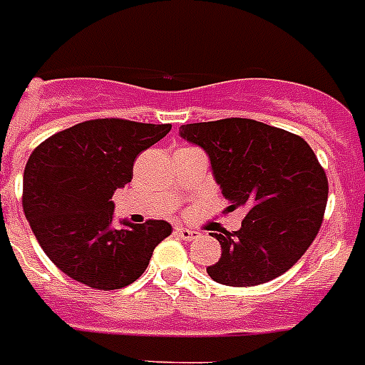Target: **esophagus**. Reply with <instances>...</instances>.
<instances>
[{"label": "esophagus", "instance_id": "esophagus-1", "mask_svg": "<svg viewBox=\"0 0 365 365\" xmlns=\"http://www.w3.org/2000/svg\"><path fill=\"white\" fill-rule=\"evenodd\" d=\"M174 233L178 235V237H180V239H183V240H193V239H197V231H193V229H187V227H176V231H174Z\"/></svg>", "mask_w": 365, "mask_h": 365}]
</instances>
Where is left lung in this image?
<instances>
[{"mask_svg": "<svg viewBox=\"0 0 365 365\" xmlns=\"http://www.w3.org/2000/svg\"><path fill=\"white\" fill-rule=\"evenodd\" d=\"M180 136L208 153L227 210H246L239 231L212 233L222 257L206 269L210 278L246 288L294 267L318 235L328 202V178L311 145L242 117L182 125Z\"/></svg>", "mask_w": 365, "mask_h": 365, "instance_id": "8db88e82", "label": "left lung"}]
</instances>
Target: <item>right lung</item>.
Segmentation results:
<instances>
[{"label": "right lung", "mask_w": 365, "mask_h": 365, "mask_svg": "<svg viewBox=\"0 0 365 365\" xmlns=\"http://www.w3.org/2000/svg\"><path fill=\"white\" fill-rule=\"evenodd\" d=\"M172 125L94 119L56 132L26 163L22 208L37 242L60 271L96 289L142 277L155 246L172 233L165 220L113 223V193L132 180L134 160Z\"/></svg>", "instance_id": "add662e5"}]
</instances>
